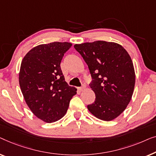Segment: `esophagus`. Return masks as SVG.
Masks as SVG:
<instances>
[{
	"instance_id": "obj_1",
	"label": "esophagus",
	"mask_w": 156,
	"mask_h": 156,
	"mask_svg": "<svg viewBox=\"0 0 156 156\" xmlns=\"http://www.w3.org/2000/svg\"><path fill=\"white\" fill-rule=\"evenodd\" d=\"M85 89V85H82V87H79V90H80V91H83V90H84Z\"/></svg>"
}]
</instances>
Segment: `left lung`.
Masks as SVG:
<instances>
[{
    "mask_svg": "<svg viewBox=\"0 0 156 156\" xmlns=\"http://www.w3.org/2000/svg\"><path fill=\"white\" fill-rule=\"evenodd\" d=\"M88 66L93 80L90 87L95 100L87 105L92 115L112 121L125 110L132 98L135 71L131 56L122 45L95 41L74 45Z\"/></svg>",
    "mask_w": 156,
    "mask_h": 156,
    "instance_id": "8db88e82",
    "label": "left lung"
}]
</instances>
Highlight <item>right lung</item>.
Wrapping results in <instances>:
<instances>
[{
    "label": "right lung",
    "instance_id": "right-lung-1",
    "mask_svg": "<svg viewBox=\"0 0 156 156\" xmlns=\"http://www.w3.org/2000/svg\"><path fill=\"white\" fill-rule=\"evenodd\" d=\"M69 42L36 46L26 54L19 72V84L24 99L32 112L46 123L61 119L77 89L68 85L61 70Z\"/></svg>",
    "mask_w": 156,
    "mask_h": 156
}]
</instances>
